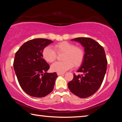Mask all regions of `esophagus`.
Returning <instances> with one entry per match:
<instances>
[{
	"label": "esophagus",
	"instance_id": "34e87169",
	"mask_svg": "<svg viewBox=\"0 0 122 122\" xmlns=\"http://www.w3.org/2000/svg\"><path fill=\"white\" fill-rule=\"evenodd\" d=\"M64 74H65L64 73H57V75H63Z\"/></svg>",
	"mask_w": 122,
	"mask_h": 122
}]
</instances>
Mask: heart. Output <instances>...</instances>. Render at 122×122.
I'll list each match as a JSON object with an SVG mask.
<instances>
[{
  "instance_id": "1",
  "label": "heart",
  "mask_w": 122,
  "mask_h": 122,
  "mask_svg": "<svg viewBox=\"0 0 122 122\" xmlns=\"http://www.w3.org/2000/svg\"><path fill=\"white\" fill-rule=\"evenodd\" d=\"M56 53H64L63 61L56 62L51 66V70L57 73H64L75 67L81 66L84 58V51L81 47L75 46L74 44L63 41L54 46V49L49 46L45 47L42 52L43 58L47 62L52 63L56 58Z\"/></svg>"
}]
</instances>
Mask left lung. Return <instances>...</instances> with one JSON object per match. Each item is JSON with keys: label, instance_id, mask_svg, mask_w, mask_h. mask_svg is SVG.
<instances>
[{"label": "left lung", "instance_id": "obj_1", "mask_svg": "<svg viewBox=\"0 0 122 122\" xmlns=\"http://www.w3.org/2000/svg\"><path fill=\"white\" fill-rule=\"evenodd\" d=\"M71 40L80 42L84 48V58L81 67L74 74L73 79L68 86L72 93L80 98H86L98 90L104 80L107 60L103 47L89 38H77Z\"/></svg>", "mask_w": 122, "mask_h": 122}]
</instances>
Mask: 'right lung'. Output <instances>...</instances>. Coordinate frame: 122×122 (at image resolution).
I'll return each mask as SVG.
<instances>
[{"label":"right lung","instance_id":"1","mask_svg":"<svg viewBox=\"0 0 122 122\" xmlns=\"http://www.w3.org/2000/svg\"><path fill=\"white\" fill-rule=\"evenodd\" d=\"M53 43L47 39L27 41L16 51L13 67L20 86L29 95L43 97L52 92L57 74L47 73L49 65L42 58L45 47Z\"/></svg>","mask_w":122,"mask_h":122}]
</instances>
